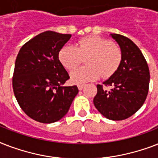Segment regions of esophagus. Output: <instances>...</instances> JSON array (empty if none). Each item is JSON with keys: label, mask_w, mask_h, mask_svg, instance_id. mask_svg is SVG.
Masks as SVG:
<instances>
[{"label": "esophagus", "mask_w": 158, "mask_h": 158, "mask_svg": "<svg viewBox=\"0 0 158 158\" xmlns=\"http://www.w3.org/2000/svg\"><path fill=\"white\" fill-rule=\"evenodd\" d=\"M84 84H78V89H79V90H80L81 91L82 89H84Z\"/></svg>", "instance_id": "obj_1"}]
</instances>
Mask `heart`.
Wrapping results in <instances>:
<instances>
[{"label":"heart","mask_w":158,"mask_h":158,"mask_svg":"<svg viewBox=\"0 0 158 158\" xmlns=\"http://www.w3.org/2000/svg\"><path fill=\"white\" fill-rule=\"evenodd\" d=\"M85 60L86 66L74 69L70 74L74 84H84L102 76L106 79L115 74L122 60V52L112 42L99 36L81 38L76 47L65 45L59 51L58 59L66 69H75Z\"/></svg>","instance_id":"1"}]
</instances>
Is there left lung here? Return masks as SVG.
Returning <instances> with one entry per match:
<instances>
[{
  "instance_id": "8db88e82",
  "label": "left lung",
  "mask_w": 158,
  "mask_h": 158,
  "mask_svg": "<svg viewBox=\"0 0 158 158\" xmlns=\"http://www.w3.org/2000/svg\"><path fill=\"white\" fill-rule=\"evenodd\" d=\"M119 44L122 60L115 74L103 82L110 90L98 84L94 104L102 115L112 120L130 117L144 103L149 89L148 65L141 51L130 38L110 34Z\"/></svg>"
}]
</instances>
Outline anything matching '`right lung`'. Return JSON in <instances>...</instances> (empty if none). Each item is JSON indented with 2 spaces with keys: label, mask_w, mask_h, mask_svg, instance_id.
Instances as JSON below:
<instances>
[{
  "label": "right lung",
  "mask_w": 158,
  "mask_h": 158,
  "mask_svg": "<svg viewBox=\"0 0 158 158\" xmlns=\"http://www.w3.org/2000/svg\"><path fill=\"white\" fill-rule=\"evenodd\" d=\"M71 34L46 31L27 42L16 57L12 84L21 109L41 123L58 121L79 93L76 85L63 87L69 79L58 59Z\"/></svg>",
  "instance_id": "1"
}]
</instances>
